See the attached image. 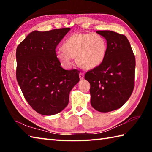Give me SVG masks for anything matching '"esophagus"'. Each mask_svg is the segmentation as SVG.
Returning <instances> with one entry per match:
<instances>
[{"mask_svg": "<svg viewBox=\"0 0 152 152\" xmlns=\"http://www.w3.org/2000/svg\"><path fill=\"white\" fill-rule=\"evenodd\" d=\"M79 76H80V78L81 80L82 79H84V74L82 73V72H80Z\"/></svg>", "mask_w": 152, "mask_h": 152, "instance_id": "esophagus-1", "label": "esophagus"}]
</instances>
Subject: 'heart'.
Instances as JSON below:
<instances>
[{
	"instance_id": "obj_1",
	"label": "heart",
	"mask_w": 152,
	"mask_h": 152,
	"mask_svg": "<svg viewBox=\"0 0 152 152\" xmlns=\"http://www.w3.org/2000/svg\"><path fill=\"white\" fill-rule=\"evenodd\" d=\"M107 43L103 37L96 33H77L68 37L56 56L64 66L72 64V59L85 70L94 68L102 63L106 55Z\"/></svg>"
}]
</instances>
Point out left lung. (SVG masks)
Returning a JSON list of instances; mask_svg holds the SVG:
<instances>
[{
  "mask_svg": "<svg viewBox=\"0 0 152 152\" xmlns=\"http://www.w3.org/2000/svg\"><path fill=\"white\" fill-rule=\"evenodd\" d=\"M106 39L107 48L102 63L86 72L91 84V103L99 112L119 109L132 95L135 83V58L124 35L112 31H97Z\"/></svg>",
  "mask_w": 152,
  "mask_h": 152,
  "instance_id": "obj_1",
  "label": "left lung"
}]
</instances>
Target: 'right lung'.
I'll return each mask as SVG.
<instances>
[{
  "mask_svg": "<svg viewBox=\"0 0 152 152\" xmlns=\"http://www.w3.org/2000/svg\"><path fill=\"white\" fill-rule=\"evenodd\" d=\"M70 30L34 31L17 46L18 84L28 103L41 115H53L65 109L80 80L79 70H64L56 56V47Z\"/></svg>",
  "mask_w": 152,
  "mask_h": 152,
  "instance_id": "obj_1",
  "label": "right lung"
}]
</instances>
